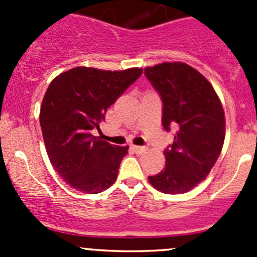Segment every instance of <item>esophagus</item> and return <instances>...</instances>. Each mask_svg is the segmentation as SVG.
<instances>
[{
	"instance_id": "esophagus-1",
	"label": "esophagus",
	"mask_w": 257,
	"mask_h": 257,
	"mask_svg": "<svg viewBox=\"0 0 257 257\" xmlns=\"http://www.w3.org/2000/svg\"><path fill=\"white\" fill-rule=\"evenodd\" d=\"M132 149H133L136 153H138V154H143V153L147 152V148L138 147V145H132Z\"/></svg>"
}]
</instances>
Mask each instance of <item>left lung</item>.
<instances>
[{
  "instance_id": "8db88e82",
  "label": "left lung",
  "mask_w": 257,
  "mask_h": 257,
  "mask_svg": "<svg viewBox=\"0 0 257 257\" xmlns=\"http://www.w3.org/2000/svg\"><path fill=\"white\" fill-rule=\"evenodd\" d=\"M144 72L162 98L163 126L175 131L164 150L165 168L148 180L164 194L186 193L208 177L221 153L222 104L211 83L189 64L164 62Z\"/></svg>"
}]
</instances>
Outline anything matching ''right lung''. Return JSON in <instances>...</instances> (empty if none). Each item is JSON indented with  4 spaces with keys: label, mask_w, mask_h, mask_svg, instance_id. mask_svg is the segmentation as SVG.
<instances>
[{
    "label": "right lung",
    "mask_w": 257,
    "mask_h": 257,
    "mask_svg": "<svg viewBox=\"0 0 257 257\" xmlns=\"http://www.w3.org/2000/svg\"><path fill=\"white\" fill-rule=\"evenodd\" d=\"M142 73L76 67L49 83L40 112L43 141L54 170L76 190L98 194L115 183L129 147L109 144L92 131H99L108 108Z\"/></svg>",
    "instance_id": "add662e5"
}]
</instances>
